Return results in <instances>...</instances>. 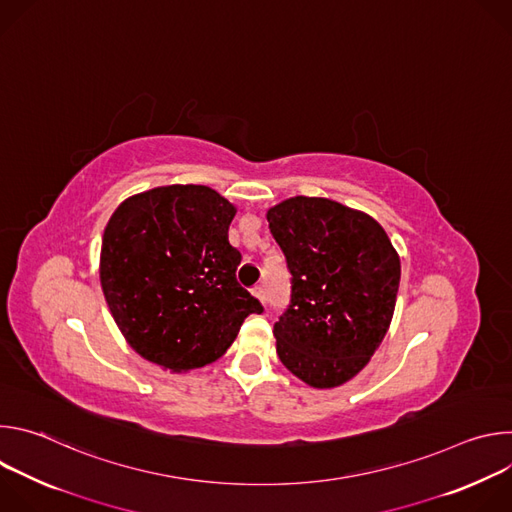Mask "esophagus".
Wrapping results in <instances>:
<instances>
[{"mask_svg": "<svg viewBox=\"0 0 512 512\" xmlns=\"http://www.w3.org/2000/svg\"><path fill=\"white\" fill-rule=\"evenodd\" d=\"M253 296H255V298H257L261 304H265V289H263L261 285L253 289Z\"/></svg>", "mask_w": 512, "mask_h": 512, "instance_id": "obj_1", "label": "esophagus"}]
</instances>
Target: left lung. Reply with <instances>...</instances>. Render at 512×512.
Instances as JSON below:
<instances>
[{
  "label": "left lung",
  "instance_id": "left-lung-1",
  "mask_svg": "<svg viewBox=\"0 0 512 512\" xmlns=\"http://www.w3.org/2000/svg\"><path fill=\"white\" fill-rule=\"evenodd\" d=\"M267 221L291 273L289 306L273 326L277 356L314 389L340 387L391 326L399 253L373 216L330 198H287Z\"/></svg>",
  "mask_w": 512,
  "mask_h": 512
}]
</instances>
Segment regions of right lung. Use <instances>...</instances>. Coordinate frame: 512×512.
Listing matches in <instances>:
<instances>
[{"label": "right lung", "instance_id": "right-lung-1", "mask_svg": "<svg viewBox=\"0 0 512 512\" xmlns=\"http://www.w3.org/2000/svg\"><path fill=\"white\" fill-rule=\"evenodd\" d=\"M237 206L208 186H158L125 198L103 233L99 277L127 344L164 371L221 358L263 306L237 281L229 243Z\"/></svg>", "mask_w": 512, "mask_h": 512}]
</instances>
